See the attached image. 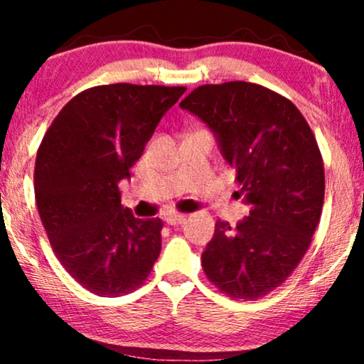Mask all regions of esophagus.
I'll use <instances>...</instances> for the list:
<instances>
[{"label":"esophagus","mask_w":364,"mask_h":364,"mask_svg":"<svg viewBox=\"0 0 364 364\" xmlns=\"http://www.w3.org/2000/svg\"><path fill=\"white\" fill-rule=\"evenodd\" d=\"M164 220L168 223L169 225H178V224H183L186 220V215H181V214H169L164 217Z\"/></svg>","instance_id":"1"}]
</instances>
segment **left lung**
Listing matches in <instances>:
<instances>
[{
  "instance_id": "1",
  "label": "left lung",
  "mask_w": 364,
  "mask_h": 364,
  "mask_svg": "<svg viewBox=\"0 0 364 364\" xmlns=\"http://www.w3.org/2000/svg\"><path fill=\"white\" fill-rule=\"evenodd\" d=\"M214 133L250 215L217 220L202 253L208 281L257 299L289 277L311 243L325 195L315 135L289 99L250 82L202 85L179 104Z\"/></svg>"
}]
</instances>
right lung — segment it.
Wrapping results in <instances>:
<instances>
[{
	"instance_id": "1",
	"label": "right lung",
	"mask_w": 364,
	"mask_h": 364,
	"mask_svg": "<svg viewBox=\"0 0 364 364\" xmlns=\"http://www.w3.org/2000/svg\"><path fill=\"white\" fill-rule=\"evenodd\" d=\"M185 87H92L66 104L36 159L37 210L58 260L99 296L141 286L161 253V219L121 205L119 181Z\"/></svg>"
}]
</instances>
